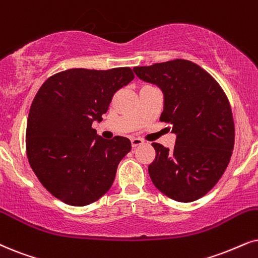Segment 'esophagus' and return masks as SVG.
Wrapping results in <instances>:
<instances>
[{
	"label": "esophagus",
	"instance_id": "34e87169",
	"mask_svg": "<svg viewBox=\"0 0 258 258\" xmlns=\"http://www.w3.org/2000/svg\"><path fill=\"white\" fill-rule=\"evenodd\" d=\"M144 143V140L140 139V138H131V144L133 148H137V146L142 145Z\"/></svg>",
	"mask_w": 258,
	"mask_h": 258
}]
</instances>
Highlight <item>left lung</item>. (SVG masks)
<instances>
[{
    "instance_id": "1",
    "label": "left lung",
    "mask_w": 258,
    "mask_h": 258,
    "mask_svg": "<svg viewBox=\"0 0 258 258\" xmlns=\"http://www.w3.org/2000/svg\"><path fill=\"white\" fill-rule=\"evenodd\" d=\"M140 80L164 94L161 121L176 135L171 151L152 143L149 165L155 187L172 200L195 201L206 195L226 170L234 145L232 110L219 83L198 64L185 59L136 67Z\"/></svg>"
}]
</instances>
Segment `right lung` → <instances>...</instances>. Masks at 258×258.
<instances>
[{
	"instance_id": "1",
	"label": "right lung",
	"mask_w": 258,
	"mask_h": 258,
	"mask_svg": "<svg viewBox=\"0 0 258 258\" xmlns=\"http://www.w3.org/2000/svg\"><path fill=\"white\" fill-rule=\"evenodd\" d=\"M133 78L128 67L69 69L48 77L38 90L28 114L26 151L40 183L64 204L86 206L112 187L131 142L101 138L91 125L102 120L114 94Z\"/></svg>"
}]
</instances>
